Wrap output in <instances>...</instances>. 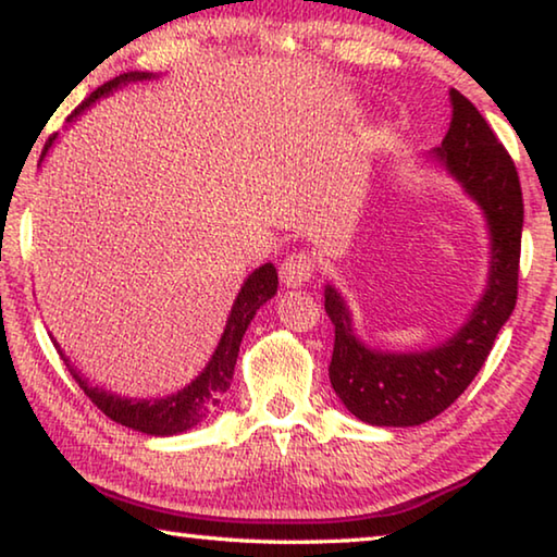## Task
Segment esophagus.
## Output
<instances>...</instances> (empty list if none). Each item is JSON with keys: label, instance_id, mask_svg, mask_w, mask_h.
Wrapping results in <instances>:
<instances>
[{"label": "esophagus", "instance_id": "obj_1", "mask_svg": "<svg viewBox=\"0 0 557 557\" xmlns=\"http://www.w3.org/2000/svg\"><path fill=\"white\" fill-rule=\"evenodd\" d=\"M313 269L315 263L308 253H290V257H286L284 263H281V284L286 288L304 286L306 281L313 276Z\"/></svg>", "mask_w": 557, "mask_h": 557}]
</instances>
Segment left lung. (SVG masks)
Instances as JSON below:
<instances>
[{"label":"left lung","mask_w":557,"mask_h":557,"mask_svg":"<svg viewBox=\"0 0 557 557\" xmlns=\"http://www.w3.org/2000/svg\"><path fill=\"white\" fill-rule=\"evenodd\" d=\"M451 123L426 160L442 168L481 209L488 232V276L457 333L424 350L372 348L355 333L348 300L325 284V313L335 325L327 375L352 417L372 426H417L442 414L486 362L500 327L513 313L521 259L523 197L513 160L484 115L457 88L449 90Z\"/></svg>","instance_id":"left-lung-1"}]
</instances>
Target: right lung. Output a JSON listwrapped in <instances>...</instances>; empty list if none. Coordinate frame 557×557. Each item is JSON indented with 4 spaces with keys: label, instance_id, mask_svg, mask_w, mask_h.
Wrapping results in <instances>:
<instances>
[{
    "label": "right lung",
    "instance_id": "1",
    "mask_svg": "<svg viewBox=\"0 0 557 557\" xmlns=\"http://www.w3.org/2000/svg\"><path fill=\"white\" fill-rule=\"evenodd\" d=\"M154 78H160L158 73H148V71L121 73V76H115L113 81H108V84L96 88L94 94H90L84 103L69 115V125L76 123L78 117L96 103V100L113 96L115 90H121L131 84H140V81H154ZM57 138L59 135H53V138L44 145L41 162L51 150V145L57 143ZM276 290H278V273L271 261L261 263L259 269H253L242 284V290L234 298L232 311L226 315L224 333L216 343L212 358H209L202 372H199L193 382H187L185 387H180L177 392H172V395H165V397H145V399L125 397V395H115L111 389L98 387L88 377L81 375V370L73 368L71 360L66 358V352L61 350V345L53 341V335H51V343L57 345L61 360L66 362V368L73 375V380L78 382V387L84 389L90 397V403H94L106 417H111L113 422L127 426V430L143 432L150 436L185 434L202 424L205 419L219 407V403H222L224 392L232 385L234 364H236V358H239V345L246 327L251 325L259 308L276 296Z\"/></svg>",
    "mask_w": 557,
    "mask_h": 557
}]
</instances>
